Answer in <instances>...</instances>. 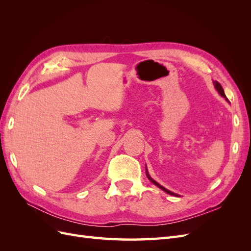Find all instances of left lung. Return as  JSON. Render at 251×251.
Here are the masks:
<instances>
[{
	"label": "left lung",
	"instance_id": "1",
	"mask_svg": "<svg viewBox=\"0 0 251 251\" xmlns=\"http://www.w3.org/2000/svg\"><path fill=\"white\" fill-rule=\"evenodd\" d=\"M215 83V87H216V89H217V91H218V92L220 93V94H221V96H223L224 98H225V100H227V97H226V95H225V93H224V90H223V88H222V86L221 85H220V83L218 82V81H215L214 82ZM147 176H148V178L151 181V182H153V183L155 184V185H157L159 188H161L162 189V191H164L165 193H168L169 195H173V196H178V195H176V194H174V193H172V192H170L169 191V189H166V188H164L163 186H161L160 184H159V183H157V182L155 181V180H153V179H151V177H150V175H149V172H148V170H147Z\"/></svg>",
	"mask_w": 251,
	"mask_h": 251
}]
</instances>
